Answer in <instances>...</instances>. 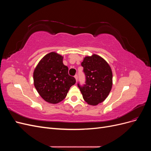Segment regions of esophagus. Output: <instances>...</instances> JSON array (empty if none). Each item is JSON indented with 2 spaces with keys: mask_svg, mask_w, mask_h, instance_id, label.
<instances>
[{
  "mask_svg": "<svg viewBox=\"0 0 151 151\" xmlns=\"http://www.w3.org/2000/svg\"><path fill=\"white\" fill-rule=\"evenodd\" d=\"M74 77H75V79H76V81H77V78H78V76H77V74H76L75 76H74Z\"/></svg>",
  "mask_w": 151,
  "mask_h": 151,
  "instance_id": "obj_1",
  "label": "esophagus"
}]
</instances>
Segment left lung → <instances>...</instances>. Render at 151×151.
Segmentation results:
<instances>
[{
  "mask_svg": "<svg viewBox=\"0 0 151 151\" xmlns=\"http://www.w3.org/2000/svg\"><path fill=\"white\" fill-rule=\"evenodd\" d=\"M86 76L85 84H77L83 99L90 105L96 106L107 98L112 88L111 67L97 55L86 57L81 63Z\"/></svg>",
  "mask_w": 151,
  "mask_h": 151,
  "instance_id": "obj_1",
  "label": "left lung"
}]
</instances>
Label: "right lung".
Segmentation results:
<instances>
[{"mask_svg":"<svg viewBox=\"0 0 151 151\" xmlns=\"http://www.w3.org/2000/svg\"><path fill=\"white\" fill-rule=\"evenodd\" d=\"M63 57L55 52L47 54L40 61L33 73L35 88L45 101L56 104L64 99L76 79L68 75Z\"/></svg>","mask_w":151,"mask_h":151,"instance_id":"obj_1","label":"right lung"}]
</instances>
